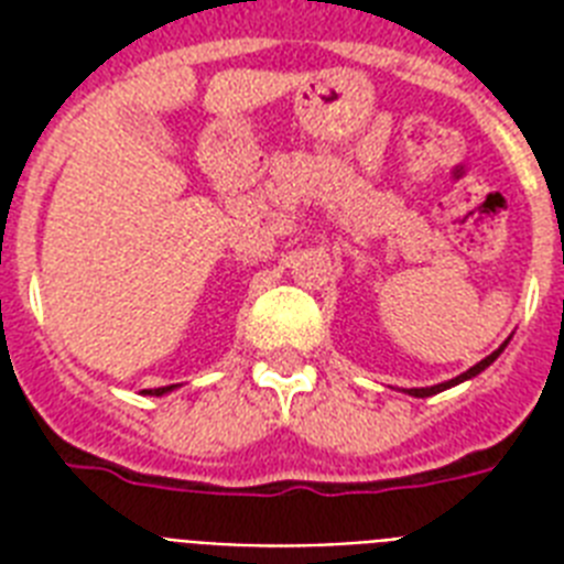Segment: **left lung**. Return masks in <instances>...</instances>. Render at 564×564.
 Segmentation results:
<instances>
[{"instance_id": "left-lung-1", "label": "left lung", "mask_w": 564, "mask_h": 564, "mask_svg": "<svg viewBox=\"0 0 564 564\" xmlns=\"http://www.w3.org/2000/svg\"><path fill=\"white\" fill-rule=\"evenodd\" d=\"M500 351H503V345H500V348H498V351H495V354H489V357H486V360H480V362H477V366H474V369H468V371H465V375L454 377V380H447V383L427 386V389H410V394H415V398H427V394H436V392H442V389H451V386L463 383V380H468V377H477V375H480L482 369H489L491 362L498 360V354H500Z\"/></svg>"}]
</instances>
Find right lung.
Instances as JSON below:
<instances>
[{
  "label": "right lung",
  "instance_id": "add662e5",
  "mask_svg": "<svg viewBox=\"0 0 564 564\" xmlns=\"http://www.w3.org/2000/svg\"><path fill=\"white\" fill-rule=\"evenodd\" d=\"M170 389H172V386H161V389H149V394H163V392H170Z\"/></svg>",
  "mask_w": 564,
  "mask_h": 564
}]
</instances>
